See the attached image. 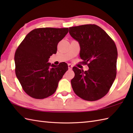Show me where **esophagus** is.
Returning <instances> with one entry per match:
<instances>
[{
	"instance_id": "1",
	"label": "esophagus",
	"mask_w": 133,
	"mask_h": 133,
	"mask_svg": "<svg viewBox=\"0 0 133 133\" xmlns=\"http://www.w3.org/2000/svg\"><path fill=\"white\" fill-rule=\"evenodd\" d=\"M72 67L73 66L71 64H68V67H69V70H71L72 69Z\"/></svg>"
}]
</instances>
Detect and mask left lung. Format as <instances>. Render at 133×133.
Instances as JSON below:
<instances>
[{
	"label": "left lung",
	"mask_w": 133,
	"mask_h": 133,
	"mask_svg": "<svg viewBox=\"0 0 133 133\" xmlns=\"http://www.w3.org/2000/svg\"><path fill=\"white\" fill-rule=\"evenodd\" d=\"M71 37L80 46V58L87 64V71L72 68L71 83L74 92L83 99L94 101L105 95L116 77L118 52L114 41L95 24L69 28Z\"/></svg>",
	"instance_id": "left-lung-1"
}]
</instances>
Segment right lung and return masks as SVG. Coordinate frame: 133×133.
Wrapping results in <instances>:
<instances>
[{"label": "right lung", "instance_id": "obj_1", "mask_svg": "<svg viewBox=\"0 0 133 133\" xmlns=\"http://www.w3.org/2000/svg\"><path fill=\"white\" fill-rule=\"evenodd\" d=\"M68 31V28L34 29L17 49L14 58L15 74L24 91L32 98L43 99L52 95L68 70L65 62L58 66L48 62Z\"/></svg>", "mask_w": 133, "mask_h": 133}]
</instances>
